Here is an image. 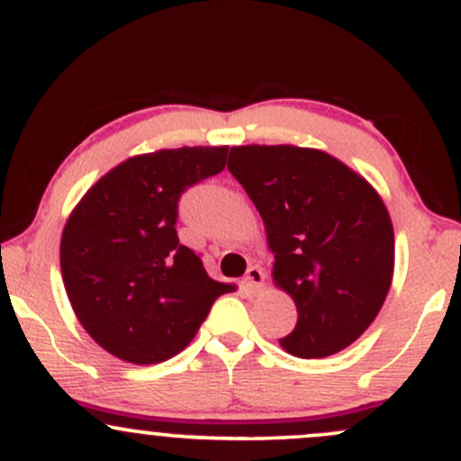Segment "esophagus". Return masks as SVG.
<instances>
[{"instance_id":"1","label":"esophagus","mask_w":461,"mask_h":461,"mask_svg":"<svg viewBox=\"0 0 461 461\" xmlns=\"http://www.w3.org/2000/svg\"><path fill=\"white\" fill-rule=\"evenodd\" d=\"M264 279H267V275L260 267H251L247 271V277H245V285L249 288V293H260L264 288Z\"/></svg>"}]
</instances>
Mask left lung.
<instances>
[{"label": "left lung", "instance_id": "obj_1", "mask_svg": "<svg viewBox=\"0 0 461 461\" xmlns=\"http://www.w3.org/2000/svg\"><path fill=\"white\" fill-rule=\"evenodd\" d=\"M227 168L262 216L275 285L297 305V325L279 345L297 357H327L356 342L394 273L393 221L377 190L308 147H231Z\"/></svg>", "mask_w": 461, "mask_h": 461}]
</instances>
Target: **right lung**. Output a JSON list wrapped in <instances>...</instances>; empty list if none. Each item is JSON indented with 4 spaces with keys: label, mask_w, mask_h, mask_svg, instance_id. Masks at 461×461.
<instances>
[{
    "label": "right lung",
    "mask_w": 461,
    "mask_h": 461,
    "mask_svg": "<svg viewBox=\"0 0 461 461\" xmlns=\"http://www.w3.org/2000/svg\"><path fill=\"white\" fill-rule=\"evenodd\" d=\"M227 147L128 158L79 199L60 240L68 301L88 336L131 364L184 351L221 294L193 249L179 245L182 193L225 168Z\"/></svg>",
    "instance_id": "right-lung-1"
}]
</instances>
